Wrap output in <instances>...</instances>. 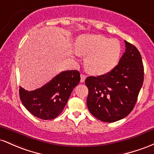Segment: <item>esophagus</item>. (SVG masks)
<instances>
[{
    "mask_svg": "<svg viewBox=\"0 0 154 154\" xmlns=\"http://www.w3.org/2000/svg\"><path fill=\"white\" fill-rule=\"evenodd\" d=\"M86 75H84V74H81V83H84L85 82L86 79Z\"/></svg>",
    "mask_w": 154,
    "mask_h": 154,
    "instance_id": "obj_1",
    "label": "esophagus"
}]
</instances>
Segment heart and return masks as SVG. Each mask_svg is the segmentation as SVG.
Wrapping results in <instances>:
<instances>
[{"instance_id":"b5f03b06","label":"heart","mask_w":154,"mask_h":154,"mask_svg":"<svg viewBox=\"0 0 154 154\" xmlns=\"http://www.w3.org/2000/svg\"><path fill=\"white\" fill-rule=\"evenodd\" d=\"M77 54L86 56L85 66L90 73L104 75L115 68L118 63L122 46L117 39L100 35H82L75 42Z\"/></svg>"}]
</instances>
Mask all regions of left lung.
I'll return each instance as SVG.
<instances>
[{
    "mask_svg": "<svg viewBox=\"0 0 154 154\" xmlns=\"http://www.w3.org/2000/svg\"><path fill=\"white\" fill-rule=\"evenodd\" d=\"M125 42V52L111 71L97 77L89 76L86 104L89 112L104 122H114L127 116L137 102L144 79L140 51Z\"/></svg>",
    "mask_w": 154,
    "mask_h": 154,
    "instance_id": "8db88e82",
    "label": "left lung"
}]
</instances>
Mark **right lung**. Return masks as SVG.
<instances>
[{
  "label": "right lung",
  "instance_id": "right-lung-1",
  "mask_svg": "<svg viewBox=\"0 0 154 154\" xmlns=\"http://www.w3.org/2000/svg\"><path fill=\"white\" fill-rule=\"evenodd\" d=\"M80 79L78 70H65L35 90L29 91L20 86V100L34 116L44 120L55 119L62 113Z\"/></svg>",
  "mask_w": 154,
  "mask_h": 154
}]
</instances>
